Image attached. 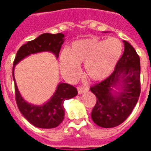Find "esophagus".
<instances>
[{"label":"esophagus","instance_id":"obj_1","mask_svg":"<svg viewBox=\"0 0 151 151\" xmlns=\"http://www.w3.org/2000/svg\"><path fill=\"white\" fill-rule=\"evenodd\" d=\"M86 91H88V88H86V87L81 86V87H78V92L79 95L84 94V93H86Z\"/></svg>","mask_w":151,"mask_h":151}]
</instances>
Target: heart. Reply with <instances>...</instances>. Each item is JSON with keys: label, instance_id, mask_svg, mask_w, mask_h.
<instances>
[{"label": "heart", "instance_id": "1", "mask_svg": "<svg viewBox=\"0 0 151 151\" xmlns=\"http://www.w3.org/2000/svg\"><path fill=\"white\" fill-rule=\"evenodd\" d=\"M123 52V45L116 38L106 40L86 38L73 43L69 51L60 54V64L65 75L74 77L79 65L84 64V73L93 82L104 80L113 72Z\"/></svg>", "mask_w": 151, "mask_h": 151}]
</instances>
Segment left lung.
Segmentation results:
<instances>
[{
	"label": "left lung",
	"instance_id": "obj_1",
	"mask_svg": "<svg viewBox=\"0 0 151 151\" xmlns=\"http://www.w3.org/2000/svg\"><path fill=\"white\" fill-rule=\"evenodd\" d=\"M124 50L108 78L91 88L97 102L91 118L98 126L113 128L123 123L138 101L140 58L133 46L124 40Z\"/></svg>",
	"mask_w": 151,
	"mask_h": 151
}]
</instances>
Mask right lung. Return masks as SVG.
<instances>
[{
  "instance_id": "1",
  "label": "right lung",
  "mask_w": 151,
  "mask_h": 151,
  "mask_svg": "<svg viewBox=\"0 0 151 151\" xmlns=\"http://www.w3.org/2000/svg\"><path fill=\"white\" fill-rule=\"evenodd\" d=\"M65 42V35L62 33L40 35L34 40L23 44L18 49L13 65V79L14 82L15 95L17 105L22 115L34 126L41 129L56 128L61 123L65 117L64 102L66 99L73 98L78 95V91L73 86L60 82L52 96L40 105L32 104L22 98L18 91L14 78L15 65L26 57L36 53H52L56 58L59 57L61 45Z\"/></svg>"
}]
</instances>
